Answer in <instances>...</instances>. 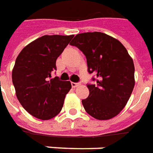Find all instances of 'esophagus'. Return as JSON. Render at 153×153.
Returning <instances> with one entry per match:
<instances>
[{
	"instance_id": "obj_1",
	"label": "esophagus",
	"mask_w": 153,
	"mask_h": 153,
	"mask_svg": "<svg viewBox=\"0 0 153 153\" xmlns=\"http://www.w3.org/2000/svg\"><path fill=\"white\" fill-rule=\"evenodd\" d=\"M71 86H72V88H77V87L80 86V82H71Z\"/></svg>"
}]
</instances>
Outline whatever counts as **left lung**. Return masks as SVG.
Masks as SVG:
<instances>
[{
  "label": "left lung",
  "mask_w": 153,
  "mask_h": 153,
  "mask_svg": "<svg viewBox=\"0 0 153 153\" xmlns=\"http://www.w3.org/2000/svg\"><path fill=\"white\" fill-rule=\"evenodd\" d=\"M82 51L88 71L97 84H88L89 97L82 100L86 112L98 120L117 116L125 107L134 87V65L123 45L102 32L78 34L70 43Z\"/></svg>",
  "instance_id": "8db88e82"
}]
</instances>
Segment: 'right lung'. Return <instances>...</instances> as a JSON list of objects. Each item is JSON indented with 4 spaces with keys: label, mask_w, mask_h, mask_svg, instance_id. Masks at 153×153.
<instances>
[{
    "label": "right lung",
    "mask_w": 153,
    "mask_h": 153,
    "mask_svg": "<svg viewBox=\"0 0 153 153\" xmlns=\"http://www.w3.org/2000/svg\"><path fill=\"white\" fill-rule=\"evenodd\" d=\"M71 36H44L34 40L17 56L12 81L20 104L33 117L48 120L59 114L70 81L51 79L56 61L70 43Z\"/></svg>",
    "instance_id": "1"
}]
</instances>
